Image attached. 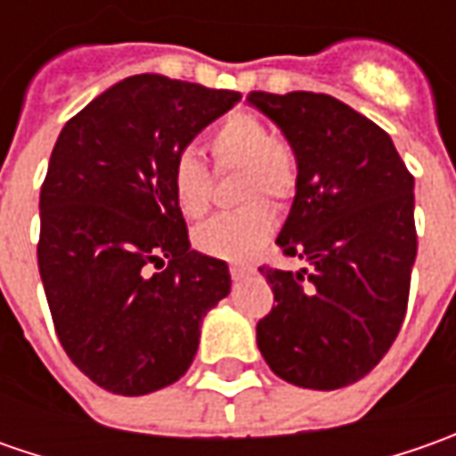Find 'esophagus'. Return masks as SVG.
I'll use <instances>...</instances> for the list:
<instances>
[{
	"label": "esophagus",
	"mask_w": 456,
	"mask_h": 456,
	"mask_svg": "<svg viewBox=\"0 0 456 456\" xmlns=\"http://www.w3.org/2000/svg\"><path fill=\"white\" fill-rule=\"evenodd\" d=\"M251 272H254V269H251V266H243V264H233V266H231V276H233V281H243V279H246Z\"/></svg>",
	"instance_id": "esophagus-1"
}]
</instances>
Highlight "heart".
Segmentation results:
<instances>
[{
    "label": "heart",
    "mask_w": 456,
    "mask_h": 456,
    "mask_svg": "<svg viewBox=\"0 0 456 456\" xmlns=\"http://www.w3.org/2000/svg\"><path fill=\"white\" fill-rule=\"evenodd\" d=\"M208 147L218 172L240 169L238 200L246 205L200 225L195 243L202 254L240 264L254 258L276 231L273 208L256 198H272L279 205L289 202L299 187V162L287 142L273 139L269 126L246 111L228 116L210 134ZM169 184L184 218H202L210 210L213 175L195 151L175 157Z\"/></svg>",
    "instance_id": "b5f03b06"
}]
</instances>
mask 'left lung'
Masks as SVG:
<instances>
[{
	"label": "left lung",
	"mask_w": 456,
	"mask_h": 456,
	"mask_svg": "<svg viewBox=\"0 0 456 456\" xmlns=\"http://www.w3.org/2000/svg\"><path fill=\"white\" fill-rule=\"evenodd\" d=\"M289 139L299 187L276 238L299 272L261 266L272 312L256 342L273 373L312 391L368 376L406 317L416 261L413 177L391 136L324 94L251 91Z\"/></svg>",
	"instance_id": "8db88e82"
}]
</instances>
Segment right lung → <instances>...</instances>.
<instances>
[{"instance_id":"add662e5","label":"right lung","mask_w":456,"mask_h":456,"mask_svg":"<svg viewBox=\"0 0 456 456\" xmlns=\"http://www.w3.org/2000/svg\"><path fill=\"white\" fill-rule=\"evenodd\" d=\"M238 101V91L142 73L94 98L53 147L40 279L62 350L111 394L180 380L202 317L231 291L228 264L190 248L169 169Z\"/></svg>"}]
</instances>
